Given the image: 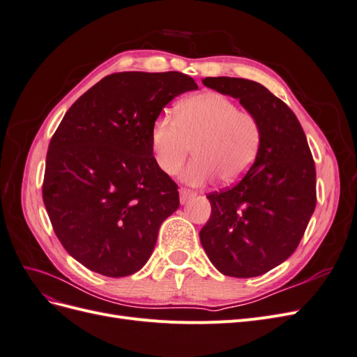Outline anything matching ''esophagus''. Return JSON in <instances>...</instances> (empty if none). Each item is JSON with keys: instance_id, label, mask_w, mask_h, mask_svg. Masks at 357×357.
<instances>
[{"instance_id": "1", "label": "esophagus", "mask_w": 357, "mask_h": 357, "mask_svg": "<svg viewBox=\"0 0 357 357\" xmlns=\"http://www.w3.org/2000/svg\"><path fill=\"white\" fill-rule=\"evenodd\" d=\"M195 195H197V192H193V190L186 189V188H181L180 189V202L186 204L190 198H193Z\"/></svg>"}]
</instances>
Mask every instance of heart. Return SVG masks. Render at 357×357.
Returning a JSON list of instances; mask_svg holds the SVG:
<instances>
[{"label":"heart","instance_id":"obj_1","mask_svg":"<svg viewBox=\"0 0 357 357\" xmlns=\"http://www.w3.org/2000/svg\"><path fill=\"white\" fill-rule=\"evenodd\" d=\"M261 142L257 119L218 92L190 96L178 105L176 119L159 117L150 132L155 162L167 176L177 174L193 147L195 159L183 172L192 185L210 181L213 172L223 185L241 180Z\"/></svg>","mask_w":357,"mask_h":357}]
</instances>
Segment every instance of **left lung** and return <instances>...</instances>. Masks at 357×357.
<instances>
[{"label": "left lung", "mask_w": 357, "mask_h": 357, "mask_svg": "<svg viewBox=\"0 0 357 357\" xmlns=\"http://www.w3.org/2000/svg\"><path fill=\"white\" fill-rule=\"evenodd\" d=\"M202 83L238 98L261 125L262 142L236 185L207 195L211 215L199 232L201 244L222 274L262 275L296 250L314 213V160L295 113L265 86L236 77Z\"/></svg>", "instance_id": "left-lung-1"}]
</instances>
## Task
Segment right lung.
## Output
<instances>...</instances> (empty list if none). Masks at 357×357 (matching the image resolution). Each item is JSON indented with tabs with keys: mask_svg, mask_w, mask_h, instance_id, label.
I'll use <instances>...</instances> for the list:
<instances>
[{
	"mask_svg": "<svg viewBox=\"0 0 357 357\" xmlns=\"http://www.w3.org/2000/svg\"><path fill=\"white\" fill-rule=\"evenodd\" d=\"M195 89L178 71L114 73L84 92L53 134L43 201L63 248L91 271L125 277L149 261L162 222L180 205L150 132L172 98Z\"/></svg>",
	"mask_w": 357,
	"mask_h": 357,
	"instance_id": "obj_1",
	"label": "right lung"
}]
</instances>
